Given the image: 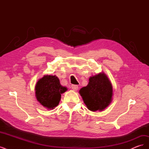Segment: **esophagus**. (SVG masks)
Returning a JSON list of instances; mask_svg holds the SVG:
<instances>
[{
    "label": "esophagus",
    "instance_id": "1",
    "mask_svg": "<svg viewBox=\"0 0 149 149\" xmlns=\"http://www.w3.org/2000/svg\"><path fill=\"white\" fill-rule=\"evenodd\" d=\"M71 88L73 89L74 91H76V90H78V85H75V84H72L71 85Z\"/></svg>",
    "mask_w": 149,
    "mask_h": 149
}]
</instances>
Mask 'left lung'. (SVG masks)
Segmentation results:
<instances>
[{"label":"left lung","instance_id":"8db88e82","mask_svg":"<svg viewBox=\"0 0 149 149\" xmlns=\"http://www.w3.org/2000/svg\"><path fill=\"white\" fill-rule=\"evenodd\" d=\"M87 86L79 90L84 102L91 111H102L112 101V86L104 73H100L89 78Z\"/></svg>","mask_w":149,"mask_h":149}]
</instances>
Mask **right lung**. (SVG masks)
Returning a JSON list of instances; mask_svg holds the SVG:
<instances>
[{"label":"right lung","instance_id":"right-lung-1","mask_svg":"<svg viewBox=\"0 0 149 149\" xmlns=\"http://www.w3.org/2000/svg\"><path fill=\"white\" fill-rule=\"evenodd\" d=\"M66 90L56 76L46 75L39 79L35 86L36 97L42 105L51 109L58 105L61 94Z\"/></svg>","mask_w":149,"mask_h":149}]
</instances>
